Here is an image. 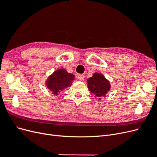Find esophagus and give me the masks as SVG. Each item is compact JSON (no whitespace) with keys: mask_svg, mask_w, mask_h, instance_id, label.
Listing matches in <instances>:
<instances>
[{"mask_svg":"<svg viewBox=\"0 0 157 157\" xmlns=\"http://www.w3.org/2000/svg\"><path fill=\"white\" fill-rule=\"evenodd\" d=\"M77 78H78L79 80H80V81H82V80L84 79V76L83 75H78L77 76Z\"/></svg>","mask_w":157,"mask_h":157,"instance_id":"esophagus-1","label":"esophagus"}]
</instances>
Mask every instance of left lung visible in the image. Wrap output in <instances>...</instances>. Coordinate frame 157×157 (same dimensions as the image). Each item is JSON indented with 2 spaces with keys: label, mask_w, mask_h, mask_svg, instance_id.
<instances>
[{
  "label": "left lung",
  "mask_w": 157,
  "mask_h": 157,
  "mask_svg": "<svg viewBox=\"0 0 157 157\" xmlns=\"http://www.w3.org/2000/svg\"><path fill=\"white\" fill-rule=\"evenodd\" d=\"M88 88L90 92L95 96L101 98L105 96L107 92L110 90L111 85L104 76L100 73H94L92 77L87 80ZM101 98H99L100 99Z\"/></svg>",
  "instance_id": "8db88e82"
}]
</instances>
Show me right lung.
I'll return each mask as SVG.
<instances>
[{
    "label": "right lung",
    "mask_w": 157,
    "mask_h": 157,
    "mask_svg": "<svg viewBox=\"0 0 157 157\" xmlns=\"http://www.w3.org/2000/svg\"><path fill=\"white\" fill-rule=\"evenodd\" d=\"M75 79V75L67 73L65 69H59L54 71L46 81V85L52 94L58 96L61 91L71 86Z\"/></svg>",
    "instance_id": "right-lung-1"
}]
</instances>
